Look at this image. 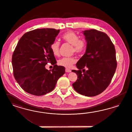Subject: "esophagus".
I'll list each match as a JSON object with an SVG mask.
<instances>
[{
    "label": "esophagus",
    "mask_w": 132,
    "mask_h": 132,
    "mask_svg": "<svg viewBox=\"0 0 132 132\" xmlns=\"http://www.w3.org/2000/svg\"><path fill=\"white\" fill-rule=\"evenodd\" d=\"M65 71L67 72H71V70L70 69H66Z\"/></svg>",
    "instance_id": "1"
}]
</instances>
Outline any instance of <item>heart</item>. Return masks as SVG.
I'll return each instance as SVG.
<instances>
[{"label":"heart","instance_id":"b5f03b06","mask_svg":"<svg viewBox=\"0 0 132 132\" xmlns=\"http://www.w3.org/2000/svg\"><path fill=\"white\" fill-rule=\"evenodd\" d=\"M62 39L65 42L72 45V52L76 54H81L84 52L87 47V43L84 38H79L76 32L68 31L64 33L62 36ZM60 43L57 40L54 41L50 45V49L54 56L59 54ZM76 63L73 57H63L58 61V64L65 68H70Z\"/></svg>","mask_w":132,"mask_h":132}]
</instances>
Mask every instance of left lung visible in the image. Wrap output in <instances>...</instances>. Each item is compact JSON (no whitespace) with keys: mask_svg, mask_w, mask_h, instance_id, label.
I'll return each instance as SVG.
<instances>
[{"mask_svg":"<svg viewBox=\"0 0 132 132\" xmlns=\"http://www.w3.org/2000/svg\"><path fill=\"white\" fill-rule=\"evenodd\" d=\"M83 32L87 49L76 63L78 70L72 71L77 76L72 85L80 94L92 97L103 92L110 83L117 66L116 50L106 33L96 29Z\"/></svg>","mask_w":132,"mask_h":132,"instance_id":"1","label":"left lung"}]
</instances>
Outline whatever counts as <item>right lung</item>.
I'll use <instances>...</instances> for the list:
<instances>
[{
	"instance_id": "obj_1",
	"label": "right lung",
	"mask_w": 132,
	"mask_h": 132,
	"mask_svg": "<svg viewBox=\"0 0 132 132\" xmlns=\"http://www.w3.org/2000/svg\"><path fill=\"white\" fill-rule=\"evenodd\" d=\"M60 29H36L24 34L20 38L12 56L13 76L26 92L41 96L51 92L57 81L65 72V68L57 66L50 45ZM54 65L48 71L45 66Z\"/></svg>"
}]
</instances>
